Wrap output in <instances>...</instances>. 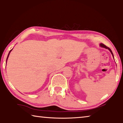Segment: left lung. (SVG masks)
I'll return each mask as SVG.
<instances>
[{
	"label": "left lung",
	"instance_id": "obj_1",
	"mask_svg": "<svg viewBox=\"0 0 123 123\" xmlns=\"http://www.w3.org/2000/svg\"><path fill=\"white\" fill-rule=\"evenodd\" d=\"M100 46L101 47L105 48H106V49H107L108 50H109V51H110V52H111V53L112 54V56H113V53H112V51L109 48V47H106V46L105 45H104V44H103V43H101V44H100ZM113 58H114V57H113Z\"/></svg>",
	"mask_w": 123,
	"mask_h": 123
}]
</instances>
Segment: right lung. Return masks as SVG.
Here are the masks:
<instances>
[{
    "instance_id": "obj_1",
    "label": "right lung",
    "mask_w": 123,
    "mask_h": 123,
    "mask_svg": "<svg viewBox=\"0 0 123 123\" xmlns=\"http://www.w3.org/2000/svg\"><path fill=\"white\" fill-rule=\"evenodd\" d=\"M12 49H11V50L10 51V52H9V54H8V56H7V59H6V62H7V59H8V57H9V55H10V52H11V51H12Z\"/></svg>"
}]
</instances>
